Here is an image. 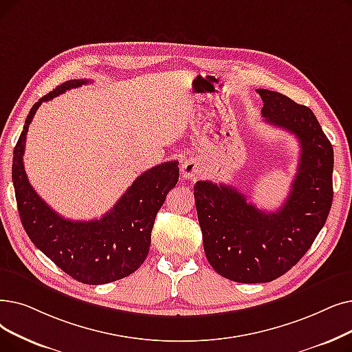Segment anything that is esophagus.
Segmentation results:
<instances>
[{"mask_svg":"<svg viewBox=\"0 0 352 352\" xmlns=\"http://www.w3.org/2000/svg\"><path fill=\"white\" fill-rule=\"evenodd\" d=\"M200 173H201L200 162H197L192 158L184 161L181 165V175H182V178H186V179H192V178H195V175H198Z\"/></svg>","mask_w":352,"mask_h":352,"instance_id":"esophagus-1","label":"esophagus"}]
</instances>
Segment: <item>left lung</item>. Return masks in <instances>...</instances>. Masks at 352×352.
<instances>
[{
	"instance_id": "obj_1",
	"label": "left lung",
	"mask_w": 352,
	"mask_h": 352,
	"mask_svg": "<svg viewBox=\"0 0 352 352\" xmlns=\"http://www.w3.org/2000/svg\"><path fill=\"white\" fill-rule=\"evenodd\" d=\"M269 125L294 133L299 165L283 206L258 210L234 187L197 181L194 198L211 267L226 279L265 283L292 269L309 250L332 206L333 149L314 112L278 91L257 89Z\"/></svg>"
}]
</instances>
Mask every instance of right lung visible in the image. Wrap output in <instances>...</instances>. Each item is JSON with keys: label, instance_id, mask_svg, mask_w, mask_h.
I'll return each instance as SVG.
<instances>
[{"label": "right lung", "instance_id": "add662e5", "mask_svg": "<svg viewBox=\"0 0 352 352\" xmlns=\"http://www.w3.org/2000/svg\"><path fill=\"white\" fill-rule=\"evenodd\" d=\"M87 82H65L33 104L14 148L12 184L23 227L34 246L73 279L86 285H103L129 276L145 262L155 216L168 191L178 182L179 168L173 161L145 171L113 208L96 220H69L45 204L28 182L24 170L28 126L43 102Z\"/></svg>", "mask_w": 352, "mask_h": 352}]
</instances>
